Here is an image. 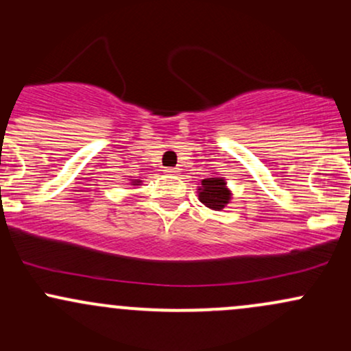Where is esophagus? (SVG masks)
Here are the masks:
<instances>
[{
	"mask_svg": "<svg viewBox=\"0 0 351 351\" xmlns=\"http://www.w3.org/2000/svg\"><path fill=\"white\" fill-rule=\"evenodd\" d=\"M165 173H168V175H176V173H178V168H165Z\"/></svg>",
	"mask_w": 351,
	"mask_h": 351,
	"instance_id": "obj_1",
	"label": "esophagus"
}]
</instances>
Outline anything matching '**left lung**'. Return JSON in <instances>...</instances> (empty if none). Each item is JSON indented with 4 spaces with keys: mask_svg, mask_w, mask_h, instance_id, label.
<instances>
[{
    "mask_svg": "<svg viewBox=\"0 0 351 351\" xmlns=\"http://www.w3.org/2000/svg\"><path fill=\"white\" fill-rule=\"evenodd\" d=\"M201 184L203 186L199 188V201L208 208L219 211L231 199V193L223 178H206L201 181Z\"/></svg>",
    "mask_w": 351,
    "mask_h": 351,
    "instance_id": "1",
    "label": "left lung"
}]
</instances>
